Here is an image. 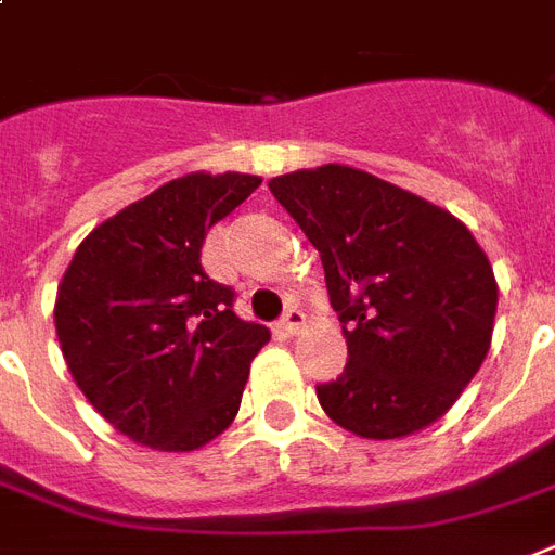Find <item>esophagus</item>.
Masks as SVG:
<instances>
[{
	"label": "esophagus",
	"mask_w": 555,
	"mask_h": 555,
	"mask_svg": "<svg viewBox=\"0 0 555 555\" xmlns=\"http://www.w3.org/2000/svg\"><path fill=\"white\" fill-rule=\"evenodd\" d=\"M302 325H306V314L296 306L287 308L285 314H282V320H279V328H282V334H287V337H294V334L302 332Z\"/></svg>",
	"instance_id": "34e87169"
}]
</instances>
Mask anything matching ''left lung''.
<instances>
[{"mask_svg":"<svg viewBox=\"0 0 555 555\" xmlns=\"http://www.w3.org/2000/svg\"><path fill=\"white\" fill-rule=\"evenodd\" d=\"M268 185L320 253L344 323L349 361L317 384L323 410L363 439L428 428L492 344L498 285L475 235L451 211L349 165Z\"/></svg>","mask_w":555,"mask_h":555,"instance_id":"8db88e82","label":"left lung"}]
</instances>
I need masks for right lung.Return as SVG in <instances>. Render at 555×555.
I'll use <instances>...</instances> for the list:
<instances>
[{
	"label": "right lung",
	"mask_w": 555,
	"mask_h": 555,
	"mask_svg": "<svg viewBox=\"0 0 555 555\" xmlns=\"http://www.w3.org/2000/svg\"><path fill=\"white\" fill-rule=\"evenodd\" d=\"M261 185L185 175L99 223L63 273L54 325L72 378L139 446L194 451L230 428L249 363L270 340L235 291L206 276V232Z\"/></svg>",
	"instance_id": "add662e5"
}]
</instances>
